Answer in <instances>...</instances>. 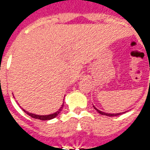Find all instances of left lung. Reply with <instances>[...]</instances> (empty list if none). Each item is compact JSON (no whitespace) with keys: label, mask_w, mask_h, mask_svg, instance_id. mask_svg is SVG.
I'll list each match as a JSON object with an SVG mask.
<instances>
[{"label":"left lung","mask_w":150,"mask_h":150,"mask_svg":"<svg viewBox=\"0 0 150 150\" xmlns=\"http://www.w3.org/2000/svg\"><path fill=\"white\" fill-rule=\"evenodd\" d=\"M94 107V108L96 109V110L98 112L100 113V114H101V115H104V116H119V115H121L122 113H114V114H111V113H105L104 112H102V111H100L98 110L95 107V106H93Z\"/></svg>","instance_id":"8db88e82"}]
</instances>
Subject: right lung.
I'll use <instances>...</instances> for the list:
<instances>
[{"label": "right lung", "instance_id": "obj_1", "mask_svg": "<svg viewBox=\"0 0 150 150\" xmlns=\"http://www.w3.org/2000/svg\"><path fill=\"white\" fill-rule=\"evenodd\" d=\"M62 108H63V104H62V107L59 108V111H57L56 112L53 113V114H50V115H46V116H39V115H35V114H33V113L28 112H26V111H25L24 109H23V110H24L25 112L26 113L27 115L30 116L31 117H33V118H34V119H38V120H51L58 116L59 113H60V112L62 111Z\"/></svg>", "mask_w": 150, "mask_h": 150}]
</instances>
